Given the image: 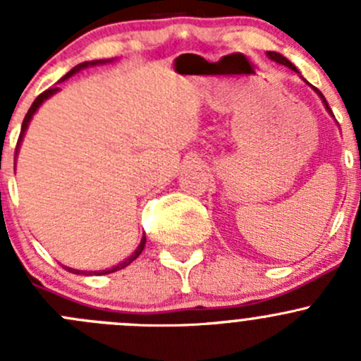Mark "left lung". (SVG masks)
Here are the masks:
<instances>
[{
	"label": "left lung",
	"instance_id": "obj_1",
	"mask_svg": "<svg viewBox=\"0 0 361 361\" xmlns=\"http://www.w3.org/2000/svg\"><path fill=\"white\" fill-rule=\"evenodd\" d=\"M267 56H269V57H271V59H272V61H276V63L283 64V66H288L290 69H293V71H297V68H295V66H293V64H292V63H290V61H288V59H286V57H283V56H281V54H278V52H267ZM297 73H298V71H297ZM314 90H316V92H318V94H319V97H322V99H323V103H325V108H326V110H329L330 113H332V110H330V106H329V103H326L325 96H323V94H322V92H319V90H318V89H314Z\"/></svg>",
	"mask_w": 361,
	"mask_h": 361
}]
</instances>
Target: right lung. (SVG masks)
Wrapping results in <instances>:
<instances>
[{"label": "right lung", "instance_id": "1", "mask_svg": "<svg viewBox=\"0 0 361 361\" xmlns=\"http://www.w3.org/2000/svg\"><path fill=\"white\" fill-rule=\"evenodd\" d=\"M94 66V64H99V61H94V63H83V64H80V66H76L75 69H71V71L68 73V75H64L63 78L61 80H66V78H69V76L71 75H75L76 71H80V69L82 68H87V66ZM57 90H59V87H52V89H49V90H45V92H42L39 94L38 97H36L35 99V103L31 104V108H29V111L25 113V116H24V122H23V129H20V136H19V141H17V147H16V154H17V150H19V145H20V141H23V136H24V133H25V129H27V126H29V120H31V116L35 115V111L38 110L39 108V104L43 103V101L45 99H49L50 96H52V94H56ZM145 243H147V238H145L143 235V239H141V243H140V246H137L136 248V251H134L133 255H130L129 258H126V260L123 262H120V264H116L115 267H111V269H106V271H99V272H94V274H110V272H115V271H120V269H123V267H127V265L129 264H133L134 260H136L137 257H140L141 255V251H143V248H145ZM66 269V271H69V272H73V274H85V271H75V269H69V267H64Z\"/></svg>", "mask_w": 361, "mask_h": 361}]
</instances>
